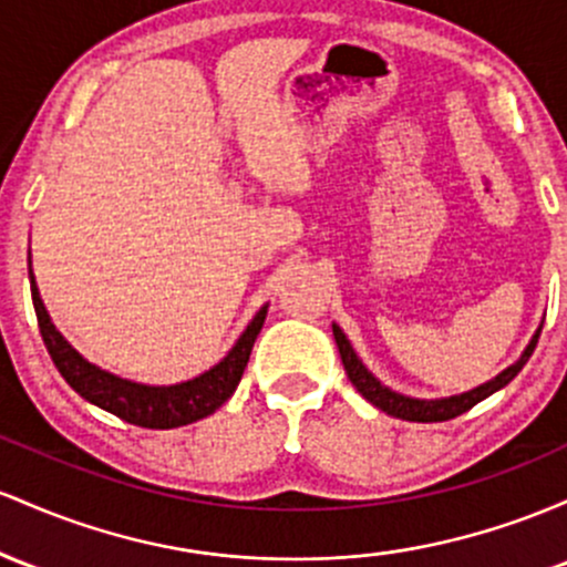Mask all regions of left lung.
<instances>
[{
	"label": "left lung",
	"mask_w": 567,
	"mask_h": 567,
	"mask_svg": "<svg viewBox=\"0 0 567 567\" xmlns=\"http://www.w3.org/2000/svg\"><path fill=\"white\" fill-rule=\"evenodd\" d=\"M332 332H334V340H337V348H340V355H342V367H346L348 378H351V383L355 385V391L361 393V396L367 399V402H372L378 410L388 412V415L393 417H402V421H412V423H442V421H453V417L463 415V412L472 410L474 404H480L482 399H487L489 393H495L498 388H504L506 383H512L514 378H517L519 369L525 367V361L530 359L533 351H536L538 346V334L533 337V342L527 346V351L523 353V359L517 361V364H512L504 372L498 374L495 380H489V383L474 388V391L468 393H461V396H450V399H439V402H421V399H410V396H402V393H393L391 388L380 385L378 378H372V372H367V367L361 364L359 355L353 353L351 342H348V337L342 334V329L332 323Z\"/></svg>",
	"instance_id": "left-lung-1"
}]
</instances>
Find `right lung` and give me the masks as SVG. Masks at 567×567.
Wrapping results in <instances>:
<instances>
[{"mask_svg": "<svg viewBox=\"0 0 567 567\" xmlns=\"http://www.w3.org/2000/svg\"><path fill=\"white\" fill-rule=\"evenodd\" d=\"M29 278L31 302H34L40 334L55 369L61 372V378L66 380L82 399L101 406V410L112 412L120 421L142 425V429H179V425L195 423L200 421V417L212 415L214 410H219V406L233 396L240 378H244V369L249 364L254 340H257L267 313V308L259 310V313L254 316V321L246 327V332L240 334V340L235 342L233 351L214 369L203 372L200 378L187 380V383L179 385H138L131 383V380L114 378V374L104 372V369L93 367L91 361L82 359V355L63 340L59 329L53 327V321H50L31 270Z\"/></svg>", "mask_w": 567, "mask_h": 567, "instance_id": "1", "label": "right lung"}]
</instances>
